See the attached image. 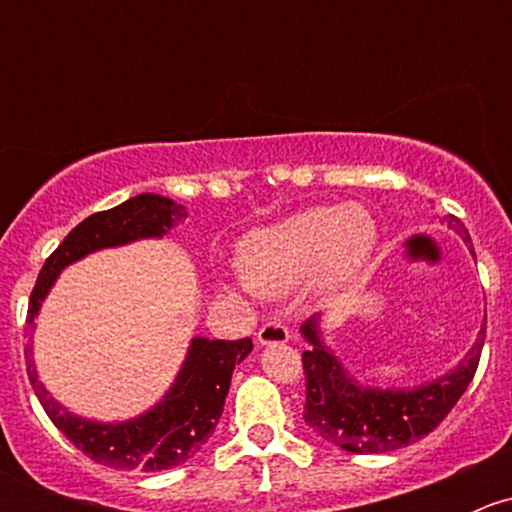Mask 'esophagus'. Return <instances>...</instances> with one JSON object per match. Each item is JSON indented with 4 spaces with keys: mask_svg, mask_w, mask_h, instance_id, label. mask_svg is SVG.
<instances>
[{
    "mask_svg": "<svg viewBox=\"0 0 512 512\" xmlns=\"http://www.w3.org/2000/svg\"><path fill=\"white\" fill-rule=\"evenodd\" d=\"M257 342L260 344H285L289 342V332L285 324L280 322H265L257 332Z\"/></svg>",
    "mask_w": 512,
    "mask_h": 512,
    "instance_id": "1",
    "label": "esophagus"
}]
</instances>
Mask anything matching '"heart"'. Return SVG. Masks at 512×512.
I'll use <instances>...</instances> for the list:
<instances>
[{"label": "heart", "instance_id": "heart-1", "mask_svg": "<svg viewBox=\"0 0 512 512\" xmlns=\"http://www.w3.org/2000/svg\"><path fill=\"white\" fill-rule=\"evenodd\" d=\"M376 240L379 227L364 205H317L250 232L237 250V267L260 294H280L309 275L317 287L334 289L369 262Z\"/></svg>", "mask_w": 512, "mask_h": 512}]
</instances>
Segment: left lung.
Returning a JSON list of instances; mask_svg holds the SVG:
<instances>
[{
    "label": "left lung",
    "instance_id": "1",
    "mask_svg": "<svg viewBox=\"0 0 512 512\" xmlns=\"http://www.w3.org/2000/svg\"><path fill=\"white\" fill-rule=\"evenodd\" d=\"M446 223L471 245V235L456 215H448ZM302 334L312 344V349L302 352L304 389H307L304 423L322 441L364 456V453H389L416 443L451 414L476 376L485 327L480 329L478 342L473 344L466 359L451 374L411 391H381L356 384L337 356L327 352L319 339L314 317L302 324Z\"/></svg>",
    "mask_w": 512,
    "mask_h": 512
}]
</instances>
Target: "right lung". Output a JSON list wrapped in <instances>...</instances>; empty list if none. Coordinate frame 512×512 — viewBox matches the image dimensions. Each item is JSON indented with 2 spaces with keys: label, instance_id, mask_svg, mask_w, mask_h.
Listing matches in <instances>:
<instances>
[{
  "label": "right lung",
  "instance_id": "1",
  "mask_svg": "<svg viewBox=\"0 0 512 512\" xmlns=\"http://www.w3.org/2000/svg\"><path fill=\"white\" fill-rule=\"evenodd\" d=\"M185 218L188 213L183 205L163 195L143 193L118 208L101 210L81 220L51 252L36 277L27 309L29 329L41 302L66 265L101 247L126 245L141 237H160ZM250 352V337L235 339V342L195 337L183 361V369L163 401L143 416L123 423H96L69 414L41 386L29 344L24 356H27L29 381L46 416L91 461L118 468V471H168L195 456L215 431L223 416L225 396L230 391L232 369Z\"/></svg>",
  "mask_w": 512,
  "mask_h": 512
}]
</instances>
